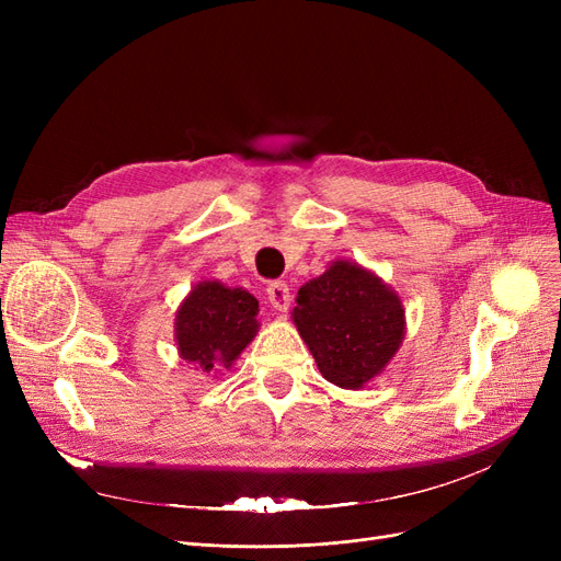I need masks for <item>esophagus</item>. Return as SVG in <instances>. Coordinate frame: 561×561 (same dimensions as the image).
<instances>
[{
    "label": "esophagus",
    "mask_w": 561,
    "mask_h": 561,
    "mask_svg": "<svg viewBox=\"0 0 561 561\" xmlns=\"http://www.w3.org/2000/svg\"><path fill=\"white\" fill-rule=\"evenodd\" d=\"M290 287H287L283 280H276V283H268L266 287V299L271 304V309L283 313L290 309Z\"/></svg>",
    "instance_id": "1"
}]
</instances>
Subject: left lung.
I'll list each match as a JSON object with an SVG mask.
<instances>
[{
    "label": "left lung",
    "instance_id": "obj_1",
    "mask_svg": "<svg viewBox=\"0 0 561 561\" xmlns=\"http://www.w3.org/2000/svg\"><path fill=\"white\" fill-rule=\"evenodd\" d=\"M293 322L320 375L348 390L379 377L407 332L400 295L351 260H334L299 287Z\"/></svg>",
    "mask_w": 561,
    "mask_h": 561
}]
</instances>
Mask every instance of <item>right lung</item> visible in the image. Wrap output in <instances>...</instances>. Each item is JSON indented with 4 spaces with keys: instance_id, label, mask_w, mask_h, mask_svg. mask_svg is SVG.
I'll list each match as a JSON object with an SVG mask.
<instances>
[{
    "instance_id": "1",
    "label": "right lung",
    "mask_w": 561,
    "mask_h": 561,
    "mask_svg": "<svg viewBox=\"0 0 561 561\" xmlns=\"http://www.w3.org/2000/svg\"><path fill=\"white\" fill-rule=\"evenodd\" d=\"M260 301L243 287L201 280L175 311L180 358L201 375L229 369L260 330Z\"/></svg>"
}]
</instances>
